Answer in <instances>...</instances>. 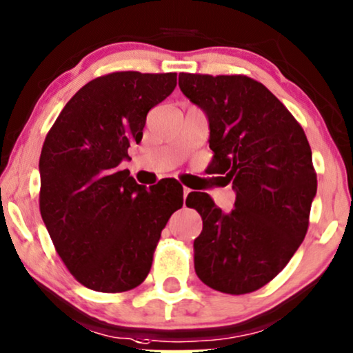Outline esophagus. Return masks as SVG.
I'll list each match as a JSON object with an SVG mask.
<instances>
[{
	"mask_svg": "<svg viewBox=\"0 0 353 353\" xmlns=\"http://www.w3.org/2000/svg\"><path fill=\"white\" fill-rule=\"evenodd\" d=\"M190 193H191V190H190V188H183V198L186 199V196L190 194Z\"/></svg>",
	"mask_w": 353,
	"mask_h": 353,
	"instance_id": "esophagus-1",
	"label": "esophagus"
}]
</instances>
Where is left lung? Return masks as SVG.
<instances>
[{"label":"left lung","instance_id":"left-lung-1","mask_svg":"<svg viewBox=\"0 0 353 353\" xmlns=\"http://www.w3.org/2000/svg\"><path fill=\"white\" fill-rule=\"evenodd\" d=\"M178 85L208 117L210 172L236 193L228 214L209 194H188L186 205L203 217L196 274L214 290L250 294L287 266L308 230L318 188L308 139L281 100L251 77L180 72Z\"/></svg>","mask_w":353,"mask_h":353}]
</instances>
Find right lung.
Segmentation results:
<instances>
[{"mask_svg":"<svg viewBox=\"0 0 353 353\" xmlns=\"http://www.w3.org/2000/svg\"><path fill=\"white\" fill-rule=\"evenodd\" d=\"M176 85V72L121 71L77 90L48 131L40 154V214L77 282L118 294L144 282L183 188L141 186L121 170L141 143L149 110Z\"/></svg>","mask_w":353,"mask_h":353,"instance_id":"obj_1","label":"right lung"}]
</instances>
